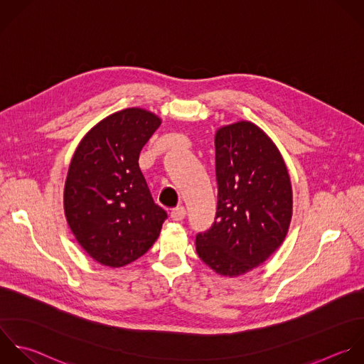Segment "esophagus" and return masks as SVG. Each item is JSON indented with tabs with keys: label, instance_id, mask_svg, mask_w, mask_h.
<instances>
[{
	"label": "esophagus",
	"instance_id": "esophagus-1",
	"mask_svg": "<svg viewBox=\"0 0 364 364\" xmlns=\"http://www.w3.org/2000/svg\"><path fill=\"white\" fill-rule=\"evenodd\" d=\"M170 217L174 220V221H181L184 217H186V208L183 205H178L176 208L171 210L170 213Z\"/></svg>",
	"mask_w": 364,
	"mask_h": 364
}]
</instances>
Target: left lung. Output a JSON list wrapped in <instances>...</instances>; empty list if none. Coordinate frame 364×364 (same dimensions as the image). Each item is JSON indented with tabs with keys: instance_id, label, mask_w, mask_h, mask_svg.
<instances>
[{
	"instance_id": "obj_1",
	"label": "left lung",
	"mask_w": 364,
	"mask_h": 364,
	"mask_svg": "<svg viewBox=\"0 0 364 364\" xmlns=\"http://www.w3.org/2000/svg\"><path fill=\"white\" fill-rule=\"evenodd\" d=\"M218 203L210 230L196 250L224 277H238L265 262L284 242L292 218V186L275 143L251 122L215 133Z\"/></svg>"
}]
</instances>
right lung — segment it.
<instances>
[{
	"instance_id": "obj_1",
	"label": "right lung",
	"mask_w": 364,
	"mask_h": 364,
	"mask_svg": "<svg viewBox=\"0 0 364 364\" xmlns=\"http://www.w3.org/2000/svg\"><path fill=\"white\" fill-rule=\"evenodd\" d=\"M160 124L159 116L140 107L116 112L86 133L70 160L66 221L86 254L105 267L144 255L167 218L139 167L140 151Z\"/></svg>"
}]
</instances>
